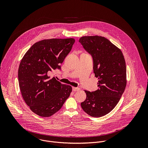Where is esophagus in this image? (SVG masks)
I'll return each mask as SVG.
<instances>
[{
	"mask_svg": "<svg viewBox=\"0 0 148 148\" xmlns=\"http://www.w3.org/2000/svg\"><path fill=\"white\" fill-rule=\"evenodd\" d=\"M72 90H73V91L76 92V91H78V90H80V88L79 87H73Z\"/></svg>",
	"mask_w": 148,
	"mask_h": 148,
	"instance_id": "34e87169",
	"label": "esophagus"
}]
</instances>
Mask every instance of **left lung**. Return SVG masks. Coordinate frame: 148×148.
<instances>
[{
	"label": "left lung",
	"instance_id": "1",
	"mask_svg": "<svg viewBox=\"0 0 148 148\" xmlns=\"http://www.w3.org/2000/svg\"><path fill=\"white\" fill-rule=\"evenodd\" d=\"M79 42L93 60V72L98 78V89L85 90L86 97L81 106L88 114L100 117L112 111L119 103L127 85L124 55L118 47L101 36H88Z\"/></svg>",
	"mask_w": 148,
	"mask_h": 148
}]
</instances>
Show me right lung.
Masks as SVG:
<instances>
[{
    "mask_svg": "<svg viewBox=\"0 0 148 148\" xmlns=\"http://www.w3.org/2000/svg\"><path fill=\"white\" fill-rule=\"evenodd\" d=\"M75 42L73 38L42 40L35 42L21 59L18 69L21 95L39 116L50 117L59 111L72 92L71 86L51 78L48 73L61 68Z\"/></svg>",
    "mask_w": 148,
    "mask_h": 148,
    "instance_id": "1",
    "label": "right lung"
}]
</instances>
